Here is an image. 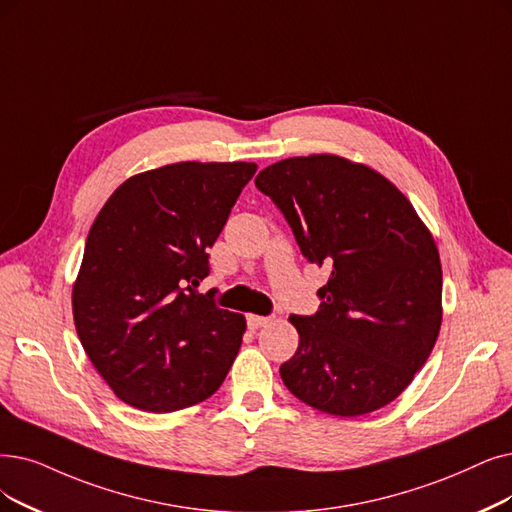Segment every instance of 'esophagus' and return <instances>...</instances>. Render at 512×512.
Returning <instances> with one entry per match:
<instances>
[{
  "mask_svg": "<svg viewBox=\"0 0 512 512\" xmlns=\"http://www.w3.org/2000/svg\"><path fill=\"white\" fill-rule=\"evenodd\" d=\"M271 321V317H262V315H248V325L252 330H258V327H264Z\"/></svg>",
  "mask_w": 512,
  "mask_h": 512,
  "instance_id": "esophagus-1",
  "label": "esophagus"
}]
</instances>
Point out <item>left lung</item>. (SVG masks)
<instances>
[{"mask_svg": "<svg viewBox=\"0 0 512 512\" xmlns=\"http://www.w3.org/2000/svg\"><path fill=\"white\" fill-rule=\"evenodd\" d=\"M302 254L330 269L311 317L292 315L298 351L279 367L319 412L355 418L395 401L439 336L441 260L431 231L391 180L338 155L281 159L256 176Z\"/></svg>", "mask_w": 512, "mask_h": 512, "instance_id": "left-lung-1", "label": "left lung"}]
</instances>
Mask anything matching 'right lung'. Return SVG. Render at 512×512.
I'll use <instances>...</instances> for the list:
<instances>
[{"label": "right lung", "instance_id": "right-lung-1", "mask_svg": "<svg viewBox=\"0 0 512 512\" xmlns=\"http://www.w3.org/2000/svg\"><path fill=\"white\" fill-rule=\"evenodd\" d=\"M254 172L248 161L170 163L128 178L92 222L73 283L75 330L102 380L136 410L197 405L231 370L245 317L195 288Z\"/></svg>", "mask_w": 512, "mask_h": 512}]
</instances>
